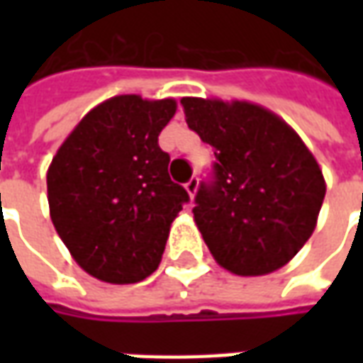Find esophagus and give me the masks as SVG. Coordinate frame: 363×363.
<instances>
[{"mask_svg": "<svg viewBox=\"0 0 363 363\" xmlns=\"http://www.w3.org/2000/svg\"><path fill=\"white\" fill-rule=\"evenodd\" d=\"M184 189H186V192L190 194V198H194V194H196L198 190V177H192V179L184 184Z\"/></svg>", "mask_w": 363, "mask_h": 363, "instance_id": "obj_1", "label": "esophagus"}]
</instances>
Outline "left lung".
Returning a JSON list of instances; mask_svg holds the SVG:
<instances>
[{
	"mask_svg": "<svg viewBox=\"0 0 363 363\" xmlns=\"http://www.w3.org/2000/svg\"><path fill=\"white\" fill-rule=\"evenodd\" d=\"M186 124L213 147L194 221L213 259L239 276L274 272L311 237L325 179L291 128L262 106L181 99Z\"/></svg>",
	"mask_w": 363,
	"mask_h": 363,
	"instance_id": "obj_1",
	"label": "left lung"
}]
</instances>
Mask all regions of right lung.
<instances>
[{
	"instance_id": "right-lung-1",
	"label": "right lung",
	"mask_w": 363,
	"mask_h": 363,
	"mask_svg": "<svg viewBox=\"0 0 363 363\" xmlns=\"http://www.w3.org/2000/svg\"><path fill=\"white\" fill-rule=\"evenodd\" d=\"M173 99L120 95L95 106L52 159L48 204L75 262L99 280L135 284L155 272L171 223L190 202L169 177L159 134Z\"/></svg>"
}]
</instances>
